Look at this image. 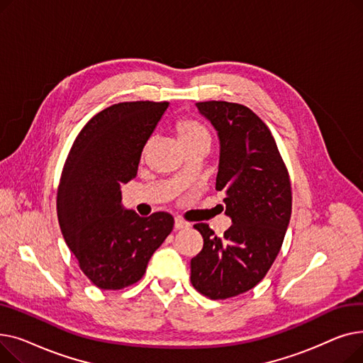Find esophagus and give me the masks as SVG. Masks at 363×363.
Wrapping results in <instances>:
<instances>
[{
	"instance_id": "1",
	"label": "esophagus",
	"mask_w": 363,
	"mask_h": 363,
	"mask_svg": "<svg viewBox=\"0 0 363 363\" xmlns=\"http://www.w3.org/2000/svg\"><path fill=\"white\" fill-rule=\"evenodd\" d=\"M189 223L186 220H184L182 218H175V228L177 230H182V228H188Z\"/></svg>"
}]
</instances>
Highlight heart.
I'll list each match as a JSON object with an SVG mask.
<instances>
[{
	"label": "heart",
	"instance_id": "heart-1",
	"mask_svg": "<svg viewBox=\"0 0 363 363\" xmlns=\"http://www.w3.org/2000/svg\"><path fill=\"white\" fill-rule=\"evenodd\" d=\"M177 132H178L179 141L182 143L184 147L194 143H200V141L211 143V132H208L206 125H203L197 119L186 118L179 121L177 125Z\"/></svg>",
	"mask_w": 363,
	"mask_h": 363
}]
</instances>
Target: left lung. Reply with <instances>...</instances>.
Listing matches in <instances>:
<instances>
[{"label":"left lung","mask_w":363,"mask_h":363,"mask_svg":"<svg viewBox=\"0 0 363 363\" xmlns=\"http://www.w3.org/2000/svg\"><path fill=\"white\" fill-rule=\"evenodd\" d=\"M196 106L218 132L216 189L233 225L223 237L207 223L194 225L204 244L191 259V282L213 300L230 298L252 290L277 259L291 218V184L271 130L249 107Z\"/></svg>","instance_id":"obj_1"}]
</instances>
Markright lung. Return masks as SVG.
I'll return each mask as SVG.
<instances>
[{"label": "right lung", "instance_id": "obj_1", "mask_svg": "<svg viewBox=\"0 0 363 363\" xmlns=\"http://www.w3.org/2000/svg\"><path fill=\"white\" fill-rule=\"evenodd\" d=\"M169 103L132 101L100 111L76 137L57 191L60 230L79 268L101 290L140 281L174 230V218H141L122 204L121 185L135 178L141 152Z\"/></svg>", "mask_w": 363, "mask_h": 363}]
</instances>
